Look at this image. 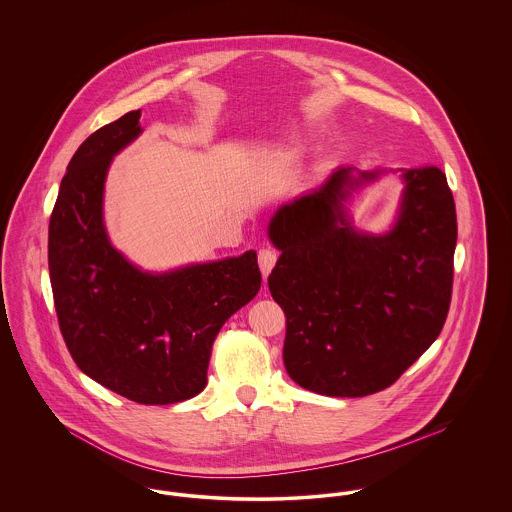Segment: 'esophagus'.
Returning a JSON list of instances; mask_svg holds the SVG:
<instances>
[{
    "instance_id": "esophagus-1",
    "label": "esophagus",
    "mask_w": 512,
    "mask_h": 512,
    "mask_svg": "<svg viewBox=\"0 0 512 512\" xmlns=\"http://www.w3.org/2000/svg\"><path fill=\"white\" fill-rule=\"evenodd\" d=\"M257 257H259V268H261V272H263V278H267L268 274H270V270L276 265L278 255H276L274 249L263 247V249H259V255H257Z\"/></svg>"
}]
</instances>
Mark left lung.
<instances>
[{
    "mask_svg": "<svg viewBox=\"0 0 512 512\" xmlns=\"http://www.w3.org/2000/svg\"><path fill=\"white\" fill-rule=\"evenodd\" d=\"M382 171L338 169L268 224L282 255L268 290L286 315L284 365L295 384L330 397L386 390L436 341L449 313L457 213L438 167L403 171L390 232H357L351 192Z\"/></svg>",
    "mask_w": 512,
    "mask_h": 512,
    "instance_id": "obj_1",
    "label": "left lung"
}]
</instances>
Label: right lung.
Returning <instances> with one entry per match:
<instances>
[{
    "label": "right lung",
    "instance_id": "obj_1",
    "mask_svg": "<svg viewBox=\"0 0 512 512\" xmlns=\"http://www.w3.org/2000/svg\"><path fill=\"white\" fill-rule=\"evenodd\" d=\"M142 111L101 126L67 167L49 219L59 328L78 368L140 405L186 401L207 386L222 324L261 288L253 249L240 257L142 272L107 238L103 188L113 157L142 134Z\"/></svg>",
    "mask_w": 512,
    "mask_h": 512
}]
</instances>
